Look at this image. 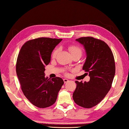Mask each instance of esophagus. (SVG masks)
Instances as JSON below:
<instances>
[{
  "mask_svg": "<svg viewBox=\"0 0 129 129\" xmlns=\"http://www.w3.org/2000/svg\"><path fill=\"white\" fill-rule=\"evenodd\" d=\"M63 80H64V82L65 83H66L68 82V81H69L67 79H63Z\"/></svg>",
  "mask_w": 129,
  "mask_h": 129,
  "instance_id": "obj_1",
  "label": "esophagus"
}]
</instances>
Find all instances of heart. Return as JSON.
<instances>
[{
  "instance_id": "heart-1",
  "label": "heart",
  "mask_w": 129,
  "mask_h": 129,
  "mask_svg": "<svg viewBox=\"0 0 129 129\" xmlns=\"http://www.w3.org/2000/svg\"><path fill=\"white\" fill-rule=\"evenodd\" d=\"M68 48L69 51L70 52L72 56H75V55H78V56H79L80 57L81 55H82V53H83L82 49H81L77 45H71L68 46ZM58 52V48L55 49L53 50V52H52V57L53 58H54L55 57H56Z\"/></svg>"
}]
</instances>
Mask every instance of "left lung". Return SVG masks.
Returning <instances> with one entry per match:
<instances>
[{"label":"left lung","mask_w":129,"mask_h":129,"mask_svg":"<svg viewBox=\"0 0 129 129\" xmlns=\"http://www.w3.org/2000/svg\"><path fill=\"white\" fill-rule=\"evenodd\" d=\"M83 45L87 53L83 69L90 77L88 82L76 81L73 101L80 107L89 109L96 106L111 88L115 73L113 53L106 43L92 37L76 40Z\"/></svg>","instance_id":"8db88e82"}]
</instances>
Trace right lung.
I'll use <instances>...</instances> for the list:
<instances>
[{
  "instance_id": "obj_1",
  "label": "right lung",
  "mask_w": 129,
  "mask_h": 129,
  "mask_svg": "<svg viewBox=\"0 0 129 129\" xmlns=\"http://www.w3.org/2000/svg\"><path fill=\"white\" fill-rule=\"evenodd\" d=\"M62 39L40 37L27 41L18 54L16 72L24 95L39 108L50 107L56 102L64 84L59 77H45V67L49 64L51 54Z\"/></svg>"
}]
</instances>
